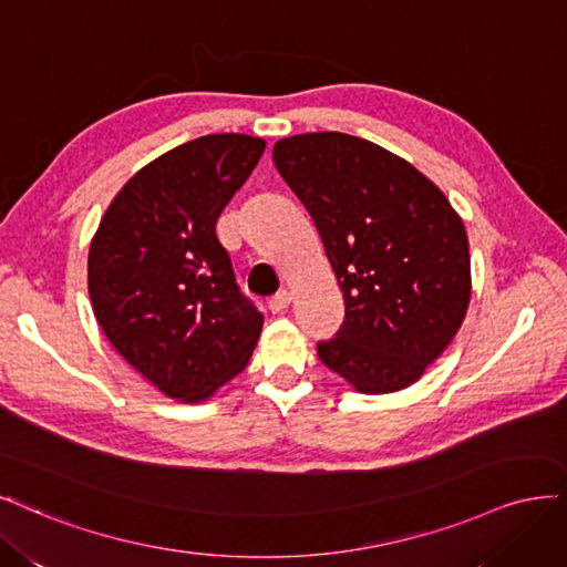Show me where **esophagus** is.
<instances>
[{"instance_id":"1","label":"esophagus","mask_w":567,"mask_h":567,"mask_svg":"<svg viewBox=\"0 0 567 567\" xmlns=\"http://www.w3.org/2000/svg\"><path fill=\"white\" fill-rule=\"evenodd\" d=\"M289 301H291V295L287 289H280V291H276V295H272L270 299H268V308L272 310V313H280V310H285L287 306H289Z\"/></svg>"}]
</instances>
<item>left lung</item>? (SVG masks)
Returning <instances> with one entry per match:
<instances>
[{
	"label": "left lung",
	"instance_id": "1",
	"mask_svg": "<svg viewBox=\"0 0 567 567\" xmlns=\"http://www.w3.org/2000/svg\"><path fill=\"white\" fill-rule=\"evenodd\" d=\"M272 162L313 216L343 291L320 360L360 393L408 389L441 358L471 299L462 218L410 162L339 132L299 134Z\"/></svg>",
	"mask_w": 567,
	"mask_h": 567
}]
</instances>
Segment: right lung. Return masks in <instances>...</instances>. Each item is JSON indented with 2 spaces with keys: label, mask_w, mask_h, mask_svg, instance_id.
I'll list each match as a JSON object with an SVG mask.
<instances>
[{
  "label": "right lung",
  "mask_w": 567,
  "mask_h": 567,
  "mask_svg": "<svg viewBox=\"0 0 567 567\" xmlns=\"http://www.w3.org/2000/svg\"><path fill=\"white\" fill-rule=\"evenodd\" d=\"M266 151L209 134L134 174L89 249V297L117 353L176 400H205L240 374L264 316L235 282L216 221Z\"/></svg>",
  "instance_id": "1"
}]
</instances>
